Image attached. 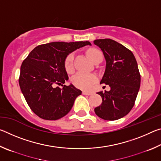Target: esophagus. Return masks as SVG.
<instances>
[{
    "label": "esophagus",
    "mask_w": 161,
    "mask_h": 161,
    "mask_svg": "<svg viewBox=\"0 0 161 161\" xmlns=\"http://www.w3.org/2000/svg\"><path fill=\"white\" fill-rule=\"evenodd\" d=\"M82 94H84V95H92V92H86V91H83L82 92Z\"/></svg>",
    "instance_id": "esophagus-1"
}]
</instances>
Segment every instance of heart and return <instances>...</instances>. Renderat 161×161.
<instances>
[{
	"label": "heart",
	"instance_id": "heart-1",
	"mask_svg": "<svg viewBox=\"0 0 161 161\" xmlns=\"http://www.w3.org/2000/svg\"><path fill=\"white\" fill-rule=\"evenodd\" d=\"M99 53H100V52L97 49H91V50L87 52V54H88L91 60L93 61L95 54ZM73 62H74V54L71 53L67 57L64 61V67L67 72H70L73 70V68H74ZM97 80V77L94 75L80 72L77 73L73 77L72 82L74 84V85L78 87V88L84 89V90H89L92 88L93 84L96 82Z\"/></svg>",
	"mask_w": 161,
	"mask_h": 161
}]
</instances>
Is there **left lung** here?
Segmentation results:
<instances>
[{
    "label": "left lung",
    "instance_id": "1",
    "mask_svg": "<svg viewBox=\"0 0 161 161\" xmlns=\"http://www.w3.org/2000/svg\"><path fill=\"white\" fill-rule=\"evenodd\" d=\"M107 62L100 84L109 85L110 91L99 92L102 103L94 108L95 114L107 121L127 115L132 109L141 84V75L132 52L111 39L95 40Z\"/></svg>",
    "mask_w": 161,
    "mask_h": 161
}]
</instances>
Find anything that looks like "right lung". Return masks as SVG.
<instances>
[{"label": "right lung", "instance_id": "1", "mask_svg": "<svg viewBox=\"0 0 161 161\" xmlns=\"http://www.w3.org/2000/svg\"><path fill=\"white\" fill-rule=\"evenodd\" d=\"M91 45L88 41L53 42L37 46L20 67L19 85L30 108L40 118L58 120L69 113L81 91L68 80L64 67L67 56L80 47ZM57 84L64 87H56Z\"/></svg>", "mask_w": 161, "mask_h": 161}]
</instances>
